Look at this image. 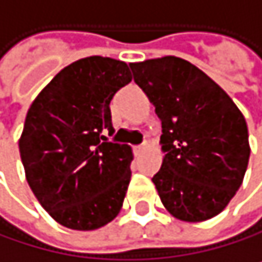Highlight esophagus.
<instances>
[{
	"instance_id": "34e87169",
	"label": "esophagus",
	"mask_w": 262,
	"mask_h": 262,
	"mask_svg": "<svg viewBox=\"0 0 262 262\" xmlns=\"http://www.w3.org/2000/svg\"><path fill=\"white\" fill-rule=\"evenodd\" d=\"M145 147H147V143H142V145H137V147H134V153H136V155H139V153H140L143 148H145Z\"/></svg>"
}]
</instances>
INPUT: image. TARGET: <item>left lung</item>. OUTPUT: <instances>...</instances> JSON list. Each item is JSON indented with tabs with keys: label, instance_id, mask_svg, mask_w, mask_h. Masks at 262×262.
Instances as JSON below:
<instances>
[{
	"label": "left lung",
	"instance_id": "8db88e82",
	"mask_svg": "<svg viewBox=\"0 0 262 262\" xmlns=\"http://www.w3.org/2000/svg\"><path fill=\"white\" fill-rule=\"evenodd\" d=\"M129 67L162 123L165 155L151 178L162 205L183 222L220 214L241 187L250 158L242 112L219 84L181 57Z\"/></svg>",
	"mask_w": 262,
	"mask_h": 262
}]
</instances>
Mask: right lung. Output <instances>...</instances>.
<instances>
[{"label":"right lung","instance_id":"add662e5","mask_svg":"<svg viewBox=\"0 0 262 262\" xmlns=\"http://www.w3.org/2000/svg\"><path fill=\"white\" fill-rule=\"evenodd\" d=\"M133 76L117 59L90 56L60 70L32 101L18 148L31 190L70 230L90 231L119 215L133 150L109 142L111 100Z\"/></svg>","mask_w":262,"mask_h":262}]
</instances>
